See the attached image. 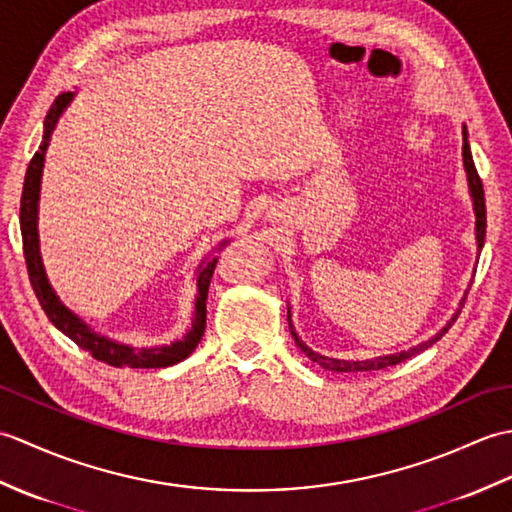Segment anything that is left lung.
Wrapping results in <instances>:
<instances>
[{"label": "left lung", "mask_w": 512, "mask_h": 512, "mask_svg": "<svg viewBox=\"0 0 512 512\" xmlns=\"http://www.w3.org/2000/svg\"><path fill=\"white\" fill-rule=\"evenodd\" d=\"M462 162H464V171H466V182H469L471 200H473L477 255H480L482 248H484V237H486V202H484L482 180H480V176H477V169H475V162H473V154H471L469 134H466V127L462 129ZM466 292H469V290H466ZM466 292H464V299H466ZM464 299L460 301V308H462ZM460 308H458V312H455L453 317L447 321V325H444V328H442L436 336H431L429 341H422L420 345L409 347V350H402V352H396V354H385V356H376V358H365V361H341V358H330V356H323V354H319V352L310 350V347H308L306 343H303V341L299 339V334L295 332V325H292V319H290V308H288V325H290L292 339H295L299 350H301L303 354H306V356L310 358V361L321 365L323 369H330V372H372V369H383V367L398 365V363H402V361H407V358H411L413 354L427 350V347H431L433 343L440 341L442 334L451 328L455 319H458Z\"/></svg>", "instance_id": "8db88e82"}]
</instances>
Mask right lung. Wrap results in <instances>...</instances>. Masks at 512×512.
Returning a JSON list of instances; mask_svg holds the SVG:
<instances>
[{
	"mask_svg": "<svg viewBox=\"0 0 512 512\" xmlns=\"http://www.w3.org/2000/svg\"><path fill=\"white\" fill-rule=\"evenodd\" d=\"M76 92H63L52 103L50 112L43 121V138L39 151L32 156L26 180H24V193H21V209H19V224H21V239H24V255L26 266L30 275V284L35 288V295L41 303L43 312L48 314L54 328H59L68 339H72L81 350L90 352L96 361L107 363L112 367H132V369H149V367H169L176 365L184 358L191 356V352L198 347L204 336L206 328V295H209V284L213 277V270L217 264V257L213 253L206 255L195 268V310L191 319V328L182 339L171 341L167 345H151V347H138L121 343L110 336L99 334L92 330V325L85 323L79 314L72 312L65 303L59 299L57 290L52 288L46 266L41 259L39 248V193H41V176H43V162H46V151L57 127L59 118L68 110L74 101ZM228 239H222L217 248H224Z\"/></svg>",
	"mask_w": 512,
	"mask_h": 512,
	"instance_id": "1",
	"label": "right lung"
}]
</instances>
